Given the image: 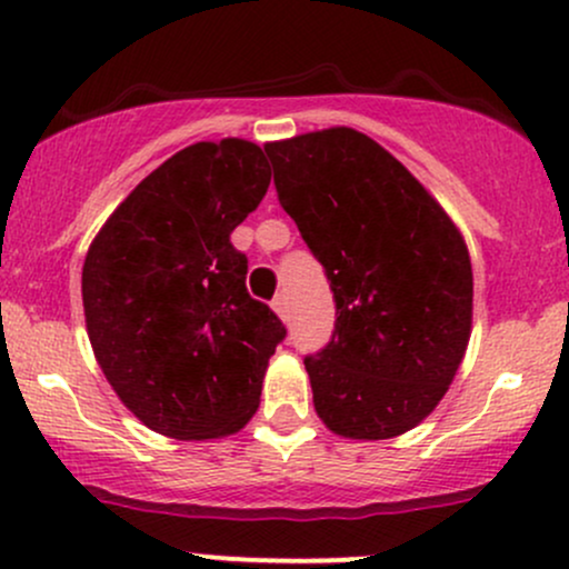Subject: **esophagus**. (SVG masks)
I'll return each mask as SVG.
<instances>
[{"label": "esophagus", "instance_id": "esophagus-1", "mask_svg": "<svg viewBox=\"0 0 569 569\" xmlns=\"http://www.w3.org/2000/svg\"><path fill=\"white\" fill-rule=\"evenodd\" d=\"M272 310L278 312L280 321H289V297H286V293H278V297L272 299Z\"/></svg>", "mask_w": 569, "mask_h": 569}]
</instances>
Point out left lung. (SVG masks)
Here are the masks:
<instances>
[{
  "mask_svg": "<svg viewBox=\"0 0 569 569\" xmlns=\"http://www.w3.org/2000/svg\"><path fill=\"white\" fill-rule=\"evenodd\" d=\"M283 211L323 264L331 342L305 358L331 433L393 439L452 385L473 318V270L455 221L388 149L352 128L264 143Z\"/></svg>",
  "mask_w": 569,
  "mask_h": 569,
  "instance_id": "left-lung-1",
  "label": "left lung"
}]
</instances>
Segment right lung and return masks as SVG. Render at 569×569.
I'll return each mask as SVG.
<instances>
[{
  "mask_svg": "<svg viewBox=\"0 0 569 569\" xmlns=\"http://www.w3.org/2000/svg\"><path fill=\"white\" fill-rule=\"evenodd\" d=\"M270 166L246 139L198 141L154 168L98 230L82 264L84 326L120 401L181 441L238 433L286 326L246 291L230 243Z\"/></svg>",
  "mask_w": 569,
  "mask_h": 569,
  "instance_id": "right-lung-1",
  "label": "right lung"
}]
</instances>
